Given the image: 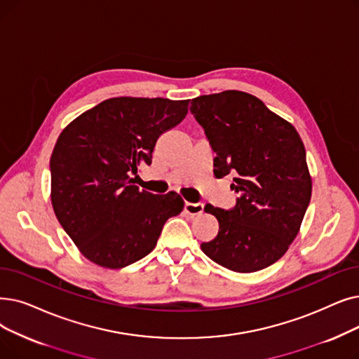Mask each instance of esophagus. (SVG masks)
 I'll return each instance as SVG.
<instances>
[{
  "label": "esophagus",
  "mask_w": 359,
  "mask_h": 359,
  "mask_svg": "<svg viewBox=\"0 0 359 359\" xmlns=\"http://www.w3.org/2000/svg\"><path fill=\"white\" fill-rule=\"evenodd\" d=\"M184 212L189 214V215H198L201 212H204V204L202 202H184Z\"/></svg>",
  "instance_id": "34e87169"
}]
</instances>
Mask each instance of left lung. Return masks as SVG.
Wrapping results in <instances>:
<instances>
[{
	"label": "left lung",
	"mask_w": 359,
	"mask_h": 359,
	"mask_svg": "<svg viewBox=\"0 0 359 359\" xmlns=\"http://www.w3.org/2000/svg\"><path fill=\"white\" fill-rule=\"evenodd\" d=\"M191 113L204 129L215 177L233 176L239 194L233 208L207 205L218 220L217 236L201 243L220 266L252 273L282 258L296 238L311 201L302 139L261 100L241 90L202 95Z\"/></svg>",
	"instance_id": "8db88e82"
}]
</instances>
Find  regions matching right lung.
I'll list each match as a JSON object with an SVG mask.
<instances>
[{
	"instance_id": "1",
	"label": "right lung",
	"mask_w": 359,
	"mask_h": 359,
	"mask_svg": "<svg viewBox=\"0 0 359 359\" xmlns=\"http://www.w3.org/2000/svg\"><path fill=\"white\" fill-rule=\"evenodd\" d=\"M189 100L110 98L73 120L54 147L51 202L81 252L107 269L148 255L164 223L183 210L175 194L154 195L133 184L149 165L158 137L188 114Z\"/></svg>"
}]
</instances>
